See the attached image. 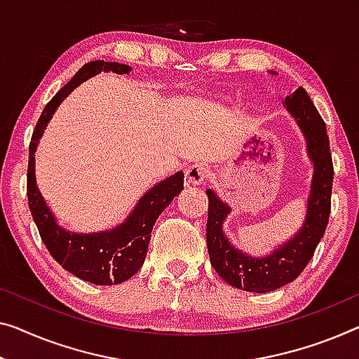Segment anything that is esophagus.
Instances as JSON below:
<instances>
[{"label": "esophagus", "mask_w": 359, "mask_h": 359, "mask_svg": "<svg viewBox=\"0 0 359 359\" xmlns=\"http://www.w3.org/2000/svg\"><path fill=\"white\" fill-rule=\"evenodd\" d=\"M185 177H187V182H189V184H194V185L203 184V182H205V179H206L205 165L194 164V165H190V168H187Z\"/></svg>", "instance_id": "esophagus-1"}]
</instances>
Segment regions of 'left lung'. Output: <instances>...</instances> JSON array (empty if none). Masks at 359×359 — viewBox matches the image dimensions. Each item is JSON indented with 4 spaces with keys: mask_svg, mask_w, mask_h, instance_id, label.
Returning <instances> with one entry per match:
<instances>
[{
    "mask_svg": "<svg viewBox=\"0 0 359 359\" xmlns=\"http://www.w3.org/2000/svg\"><path fill=\"white\" fill-rule=\"evenodd\" d=\"M283 104L302 128L306 138L308 156L314 164L306 217L302 229L287 243L274 250V253L266 258H253L235 248L224 235L222 224L231 212V208L219 200L211 189L206 190L210 201L206 243L214 271L232 287L255 293L277 290L302 274L313 258L320 238L324 237L330 214L334 164L323 117L303 87L287 96Z\"/></svg>",
    "mask_w": 359,
    "mask_h": 359,
    "instance_id": "left-lung-1",
    "label": "left lung"
}]
</instances>
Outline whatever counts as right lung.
I'll return each instance as SVG.
<instances>
[{"instance_id": "1", "label": "right lung", "mask_w": 359, "mask_h": 359, "mask_svg": "<svg viewBox=\"0 0 359 359\" xmlns=\"http://www.w3.org/2000/svg\"><path fill=\"white\" fill-rule=\"evenodd\" d=\"M128 74L130 66L119 62L92 61L80 69L45 106L29 147V169H27V198L34 222L50 255L64 269L79 279L95 285L121 283L135 274L147 258L151 231L159 214L170 205L174 196L184 190V172H175L149 189L121 226L98 233H76L57 226L56 217L40 194L35 180V149L43 130L55 114L61 101L85 80L100 72Z\"/></svg>"}]
</instances>
